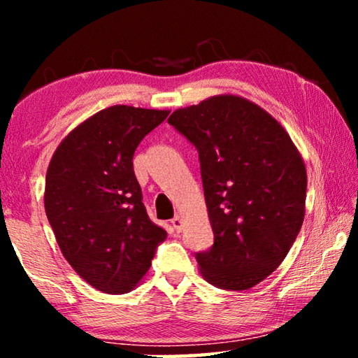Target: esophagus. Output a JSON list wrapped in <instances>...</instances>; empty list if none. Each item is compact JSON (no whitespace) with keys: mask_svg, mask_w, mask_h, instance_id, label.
<instances>
[{"mask_svg":"<svg viewBox=\"0 0 358 358\" xmlns=\"http://www.w3.org/2000/svg\"><path fill=\"white\" fill-rule=\"evenodd\" d=\"M171 222H172V227L177 230V232H181V229H183V221H181V217L178 215L175 216Z\"/></svg>","mask_w":358,"mask_h":358,"instance_id":"1","label":"esophagus"}]
</instances>
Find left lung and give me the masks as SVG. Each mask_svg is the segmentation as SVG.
<instances>
[{"mask_svg": "<svg viewBox=\"0 0 358 358\" xmlns=\"http://www.w3.org/2000/svg\"><path fill=\"white\" fill-rule=\"evenodd\" d=\"M169 123L196 145L215 234L199 252L210 284L248 290L280 266L305 220L306 167L276 118L237 94L177 108Z\"/></svg>", "mask_w": 358, "mask_h": 358, "instance_id": "left-lung-1", "label": "left lung"}]
</instances>
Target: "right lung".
I'll list each match as a JSON object with an SVG mask.
<instances>
[{
    "mask_svg": "<svg viewBox=\"0 0 358 358\" xmlns=\"http://www.w3.org/2000/svg\"><path fill=\"white\" fill-rule=\"evenodd\" d=\"M171 110L112 106L77 124L53 153L44 207L64 259L90 286L129 292L167 232L150 220L132 156Z\"/></svg>",
    "mask_w": 358,
    "mask_h": 358,
    "instance_id": "right-lung-1",
    "label": "right lung"
}]
</instances>
